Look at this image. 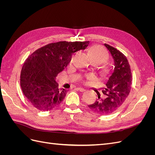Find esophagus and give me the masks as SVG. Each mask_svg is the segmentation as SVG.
<instances>
[{"instance_id": "esophagus-1", "label": "esophagus", "mask_w": 155, "mask_h": 155, "mask_svg": "<svg viewBox=\"0 0 155 155\" xmlns=\"http://www.w3.org/2000/svg\"><path fill=\"white\" fill-rule=\"evenodd\" d=\"M78 90L79 91H80V92H85L86 90L85 88H81V87H78Z\"/></svg>"}]
</instances>
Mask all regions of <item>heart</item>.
Returning a JSON list of instances; mask_svg holds the SVG:
<instances>
[{
  "mask_svg": "<svg viewBox=\"0 0 155 155\" xmlns=\"http://www.w3.org/2000/svg\"><path fill=\"white\" fill-rule=\"evenodd\" d=\"M90 52L93 60H98L101 63L105 62L108 59V54L104 48L100 46H94L90 50ZM77 58V54H74L70 60V64H73ZM92 75H89L88 78H92Z\"/></svg>",
  "mask_w": 155,
  "mask_h": 155,
  "instance_id": "heart-1",
  "label": "heart"
}]
</instances>
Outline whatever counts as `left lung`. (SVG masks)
Listing matches in <instances>:
<instances>
[{"instance_id":"8db88e82","label":"left lung","mask_w":155,"mask_h":155,"mask_svg":"<svg viewBox=\"0 0 155 155\" xmlns=\"http://www.w3.org/2000/svg\"><path fill=\"white\" fill-rule=\"evenodd\" d=\"M104 45L114 59V68L106 83L107 88L102 91L106 96L105 98L98 96L99 100L88 107L95 113L108 115L118 110L127 100L130 91L133 79L126 56L113 46L108 44Z\"/></svg>"}]
</instances>
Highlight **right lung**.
<instances>
[{"label":"right lung","mask_w":155,"mask_h":155,"mask_svg":"<svg viewBox=\"0 0 155 155\" xmlns=\"http://www.w3.org/2000/svg\"><path fill=\"white\" fill-rule=\"evenodd\" d=\"M89 41H59L46 45L28 56L21 72L20 83L27 101L39 110L53 109L68 90L59 88L55 78L67 67L72 54L85 50Z\"/></svg>","instance_id":"1"}]
</instances>
